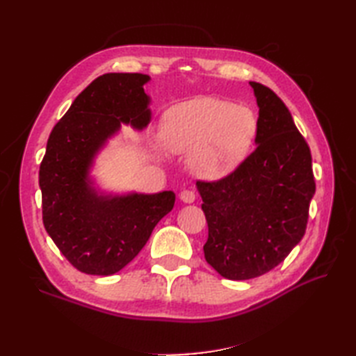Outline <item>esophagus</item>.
<instances>
[{
    "label": "esophagus",
    "mask_w": 356,
    "mask_h": 356,
    "mask_svg": "<svg viewBox=\"0 0 356 356\" xmlns=\"http://www.w3.org/2000/svg\"><path fill=\"white\" fill-rule=\"evenodd\" d=\"M180 200L185 203H193L195 200V193L191 190H184L180 193Z\"/></svg>",
    "instance_id": "obj_1"
}]
</instances>
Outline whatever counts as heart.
Here are the masks:
<instances>
[{"instance_id":"obj_1","label":"heart","mask_w":356,"mask_h":356,"mask_svg":"<svg viewBox=\"0 0 356 356\" xmlns=\"http://www.w3.org/2000/svg\"><path fill=\"white\" fill-rule=\"evenodd\" d=\"M163 142L174 153H193L202 177L218 179L243 161L257 133L252 110L217 97H197L165 113Z\"/></svg>"}]
</instances>
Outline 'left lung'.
I'll return each mask as SVG.
<instances>
[{
    "instance_id": "1",
    "label": "left lung",
    "mask_w": 356,
    "mask_h": 356,
    "mask_svg": "<svg viewBox=\"0 0 356 356\" xmlns=\"http://www.w3.org/2000/svg\"><path fill=\"white\" fill-rule=\"evenodd\" d=\"M259 105L257 147L228 176L197 180L208 223L207 261L228 280H249L282 263L303 238L315 194L312 156L284 102L249 82Z\"/></svg>"
}]
</instances>
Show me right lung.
<instances>
[{
  "mask_svg": "<svg viewBox=\"0 0 356 356\" xmlns=\"http://www.w3.org/2000/svg\"><path fill=\"white\" fill-rule=\"evenodd\" d=\"M142 73H105L78 95L53 127L40 166L42 223L59 251L78 270L111 275L145 246L154 226L174 207L172 191L97 195L87 174L96 151L122 122H149Z\"/></svg>",
  "mask_w": 356,
  "mask_h": 356,
  "instance_id": "obj_1",
  "label": "right lung"
}]
</instances>
